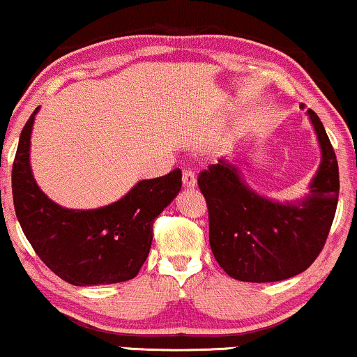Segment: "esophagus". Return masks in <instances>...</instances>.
Here are the masks:
<instances>
[{
  "label": "esophagus",
  "instance_id": "1",
  "mask_svg": "<svg viewBox=\"0 0 357 357\" xmlns=\"http://www.w3.org/2000/svg\"><path fill=\"white\" fill-rule=\"evenodd\" d=\"M183 186L191 190V188L197 186V176L193 171H185L183 172Z\"/></svg>",
  "mask_w": 357,
  "mask_h": 357
}]
</instances>
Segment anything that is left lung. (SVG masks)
<instances>
[{"label":"left lung","instance_id":"obj_1","mask_svg":"<svg viewBox=\"0 0 357 357\" xmlns=\"http://www.w3.org/2000/svg\"><path fill=\"white\" fill-rule=\"evenodd\" d=\"M308 116L322 160L303 199L280 203L261 197L229 159L210 164L198 176L208 206L210 248L230 278L273 283L303 273L324 249L339 199L334 147L313 109Z\"/></svg>","mask_w":357,"mask_h":357}]
</instances>
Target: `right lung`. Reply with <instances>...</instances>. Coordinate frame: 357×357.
I'll return each instance as SVG.
<instances>
[{"label":"right lung","instance_id":"obj_1","mask_svg":"<svg viewBox=\"0 0 357 357\" xmlns=\"http://www.w3.org/2000/svg\"><path fill=\"white\" fill-rule=\"evenodd\" d=\"M37 112L23 127L11 171L15 211L23 234L47 268L74 287L132 280L149 256L154 220L181 190V169L139 181L112 205L64 208L37 186L30 167Z\"/></svg>","mask_w":357,"mask_h":357}]
</instances>
